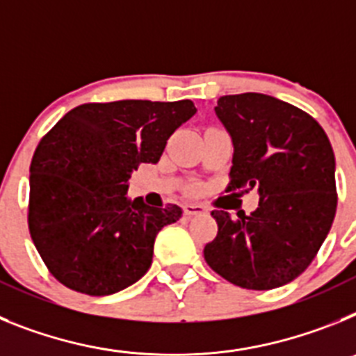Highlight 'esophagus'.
<instances>
[{"label":"esophagus","instance_id":"obj_1","mask_svg":"<svg viewBox=\"0 0 356 356\" xmlns=\"http://www.w3.org/2000/svg\"><path fill=\"white\" fill-rule=\"evenodd\" d=\"M205 212H207V209L203 205H200V203H187V205L184 207V213L187 217L203 216Z\"/></svg>","mask_w":356,"mask_h":356}]
</instances>
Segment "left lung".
I'll use <instances>...</instances> for the list:
<instances>
[{
  "mask_svg": "<svg viewBox=\"0 0 356 356\" xmlns=\"http://www.w3.org/2000/svg\"><path fill=\"white\" fill-rule=\"evenodd\" d=\"M234 140L226 193L259 188V207L229 217L213 210L217 235L203 250L213 271L251 291L282 287L316 259L337 210L335 156L319 122L259 92L219 97Z\"/></svg>",
  "mask_w": 356,
  "mask_h": 356,
  "instance_id": "obj_1",
  "label": "left lung"
}]
</instances>
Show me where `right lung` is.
I'll list each match as a JSON object with an SVG mask.
<instances>
[{
  "mask_svg": "<svg viewBox=\"0 0 356 356\" xmlns=\"http://www.w3.org/2000/svg\"><path fill=\"white\" fill-rule=\"evenodd\" d=\"M194 114L191 99L85 103L40 139L30 163L28 228L62 285L108 296L146 275L156 234L181 209L130 200L128 180L140 163L159 162Z\"/></svg>",
  "mask_w": 356,
  "mask_h": 356,
  "instance_id": "1",
  "label": "right lung"
}]
</instances>
